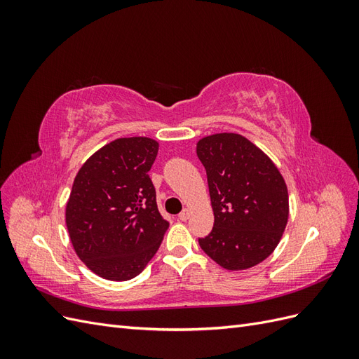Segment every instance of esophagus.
Returning a JSON list of instances; mask_svg holds the SVG:
<instances>
[{
  "label": "esophagus",
  "mask_w": 359,
  "mask_h": 359,
  "mask_svg": "<svg viewBox=\"0 0 359 359\" xmlns=\"http://www.w3.org/2000/svg\"><path fill=\"white\" fill-rule=\"evenodd\" d=\"M189 217H190V210H189V208H186L181 214H178V219H180L181 222H186V220L189 219Z\"/></svg>",
  "instance_id": "1"
}]
</instances>
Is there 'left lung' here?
I'll use <instances>...</instances> for the list:
<instances>
[{
  "label": "left lung",
  "instance_id": "8db88e82",
  "mask_svg": "<svg viewBox=\"0 0 359 359\" xmlns=\"http://www.w3.org/2000/svg\"><path fill=\"white\" fill-rule=\"evenodd\" d=\"M196 154L206 170L214 227L199 245L224 269L243 271L278 245L289 219V193L276 163L238 133L199 139Z\"/></svg>",
  "mask_w": 359,
  "mask_h": 359
}]
</instances>
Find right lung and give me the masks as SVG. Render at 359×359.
<instances>
[{
    "mask_svg": "<svg viewBox=\"0 0 359 359\" xmlns=\"http://www.w3.org/2000/svg\"><path fill=\"white\" fill-rule=\"evenodd\" d=\"M157 153L154 139L119 137L76 173L66 205L67 231L76 255L102 278L139 276L168 231L148 175Z\"/></svg>",
    "mask_w": 359,
    "mask_h": 359,
    "instance_id": "right-lung-1",
    "label": "right lung"
}]
</instances>
